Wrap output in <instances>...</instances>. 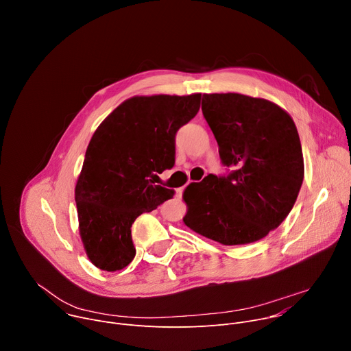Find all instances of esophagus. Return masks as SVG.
<instances>
[{
  "instance_id": "34e87169",
  "label": "esophagus",
  "mask_w": 351,
  "mask_h": 351,
  "mask_svg": "<svg viewBox=\"0 0 351 351\" xmlns=\"http://www.w3.org/2000/svg\"><path fill=\"white\" fill-rule=\"evenodd\" d=\"M182 194H183V189H176V197L180 198Z\"/></svg>"
}]
</instances>
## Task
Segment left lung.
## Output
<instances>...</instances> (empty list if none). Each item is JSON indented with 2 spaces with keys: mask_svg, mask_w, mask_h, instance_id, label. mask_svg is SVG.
Listing matches in <instances>:
<instances>
[{
  "mask_svg": "<svg viewBox=\"0 0 351 351\" xmlns=\"http://www.w3.org/2000/svg\"><path fill=\"white\" fill-rule=\"evenodd\" d=\"M225 175H208L183 194V222L225 245L248 244L276 229L291 211L304 179V160L290 115L264 98L204 94Z\"/></svg>",
  "mask_w": 351,
  "mask_h": 351,
  "instance_id": "obj_1",
  "label": "left lung"
}]
</instances>
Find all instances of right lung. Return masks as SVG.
Here are the masks:
<instances>
[{
	"instance_id": "1",
	"label": "right lung",
	"mask_w": 351,
	"mask_h": 351,
	"mask_svg": "<svg viewBox=\"0 0 351 351\" xmlns=\"http://www.w3.org/2000/svg\"><path fill=\"white\" fill-rule=\"evenodd\" d=\"M202 94L132 97L94 132L75 189L79 230L88 260L123 269L136 256L132 223L175 190L154 184L175 165V136L199 110Z\"/></svg>"
}]
</instances>
